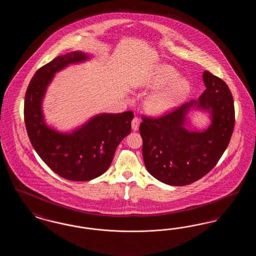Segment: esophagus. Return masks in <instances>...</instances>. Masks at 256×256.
Segmentation results:
<instances>
[{
    "mask_svg": "<svg viewBox=\"0 0 256 256\" xmlns=\"http://www.w3.org/2000/svg\"><path fill=\"white\" fill-rule=\"evenodd\" d=\"M139 124H140V119H139L138 117H134V120L132 121V130H134V132L138 130Z\"/></svg>",
    "mask_w": 256,
    "mask_h": 256,
    "instance_id": "34e87169",
    "label": "esophagus"
}]
</instances>
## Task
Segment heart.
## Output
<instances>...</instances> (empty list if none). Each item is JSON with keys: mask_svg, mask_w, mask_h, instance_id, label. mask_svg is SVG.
Returning a JSON list of instances; mask_svg holds the SVG:
<instances>
[{"mask_svg": "<svg viewBox=\"0 0 256 256\" xmlns=\"http://www.w3.org/2000/svg\"><path fill=\"white\" fill-rule=\"evenodd\" d=\"M178 78V73L174 68L161 65L140 82L139 86L150 89H158L170 84L148 98L146 106L150 113L163 114L174 108L185 97L189 91V84L185 80Z\"/></svg>", "mask_w": 256, "mask_h": 256, "instance_id": "obj_1", "label": "heart"}]
</instances>
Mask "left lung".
Segmentation results:
<instances>
[{"instance_id":"left-lung-1","label":"left lung","mask_w":256,"mask_h":256,"mask_svg":"<svg viewBox=\"0 0 256 256\" xmlns=\"http://www.w3.org/2000/svg\"><path fill=\"white\" fill-rule=\"evenodd\" d=\"M206 89L198 100L158 117L143 116L139 130L148 172L161 182L183 186L204 176L218 163L232 138L235 111L228 84L213 74H202ZM207 110L212 124L204 132H189L186 114L190 107Z\"/></svg>"}]
</instances>
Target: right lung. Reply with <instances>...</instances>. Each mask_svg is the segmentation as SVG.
Returning <instances> with one entry per match:
<instances>
[{
    "label": "right lung",
    "mask_w": 256,
    "mask_h": 256,
    "mask_svg": "<svg viewBox=\"0 0 256 256\" xmlns=\"http://www.w3.org/2000/svg\"><path fill=\"white\" fill-rule=\"evenodd\" d=\"M88 58L78 50L54 58L34 74L24 97V124L32 145L56 174L74 182L91 180L108 169L117 146L132 130L134 117L132 111L100 114L71 134L46 124L42 100L54 74Z\"/></svg>",
    "instance_id": "obj_1"
}]
</instances>
